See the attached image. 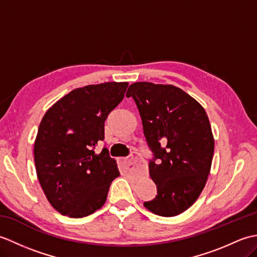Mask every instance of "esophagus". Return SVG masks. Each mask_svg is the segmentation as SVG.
<instances>
[{"label": "esophagus", "instance_id": "1", "mask_svg": "<svg viewBox=\"0 0 257 257\" xmlns=\"http://www.w3.org/2000/svg\"><path fill=\"white\" fill-rule=\"evenodd\" d=\"M121 167L123 169V171L129 172V173H134L136 176H140V174L145 173V167L143 163H141L138 159L137 156H133L129 159H121Z\"/></svg>", "mask_w": 257, "mask_h": 257}]
</instances>
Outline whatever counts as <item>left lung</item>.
<instances>
[{
	"mask_svg": "<svg viewBox=\"0 0 257 257\" xmlns=\"http://www.w3.org/2000/svg\"><path fill=\"white\" fill-rule=\"evenodd\" d=\"M125 96L138 107L155 155L149 173L158 194L144 205L160 216L181 214L199 198L211 171L214 138L209 117L193 97L173 85L139 81Z\"/></svg>",
	"mask_w": 257,
	"mask_h": 257,
	"instance_id": "obj_1",
	"label": "left lung"
}]
</instances>
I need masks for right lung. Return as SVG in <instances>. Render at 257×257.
<instances>
[{
	"label": "right lung",
	"instance_id": "obj_1",
	"mask_svg": "<svg viewBox=\"0 0 257 257\" xmlns=\"http://www.w3.org/2000/svg\"><path fill=\"white\" fill-rule=\"evenodd\" d=\"M128 83L88 85L68 92L48 109L34 143L37 179L61 214L84 217L105 204L109 187L120 176L116 160L97 143L105 120L123 99Z\"/></svg>",
	"mask_w": 257,
	"mask_h": 257
}]
</instances>
